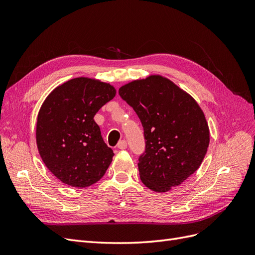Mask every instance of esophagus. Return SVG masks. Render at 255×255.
I'll use <instances>...</instances> for the list:
<instances>
[{
	"instance_id": "1",
	"label": "esophagus",
	"mask_w": 255,
	"mask_h": 255,
	"mask_svg": "<svg viewBox=\"0 0 255 255\" xmlns=\"http://www.w3.org/2000/svg\"><path fill=\"white\" fill-rule=\"evenodd\" d=\"M117 146H118V148H119V149L123 150V149H127V146H128V143H127V141H126V140H120V141L118 142Z\"/></svg>"
}]
</instances>
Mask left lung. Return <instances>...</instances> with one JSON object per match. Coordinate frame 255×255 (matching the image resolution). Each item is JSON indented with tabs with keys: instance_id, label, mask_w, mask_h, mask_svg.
I'll list each match as a JSON object with an SVG mask.
<instances>
[{
	"instance_id": "obj_1",
	"label": "left lung",
	"mask_w": 255,
	"mask_h": 255,
	"mask_svg": "<svg viewBox=\"0 0 255 255\" xmlns=\"http://www.w3.org/2000/svg\"><path fill=\"white\" fill-rule=\"evenodd\" d=\"M143 127L141 182L156 192L179 186L198 170L210 143L205 116L195 99L160 75L133 81L119 89Z\"/></svg>"
}]
</instances>
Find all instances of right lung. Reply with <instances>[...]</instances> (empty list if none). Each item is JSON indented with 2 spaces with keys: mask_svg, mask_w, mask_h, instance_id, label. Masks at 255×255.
Listing matches in <instances>:
<instances>
[{
  "mask_svg": "<svg viewBox=\"0 0 255 255\" xmlns=\"http://www.w3.org/2000/svg\"><path fill=\"white\" fill-rule=\"evenodd\" d=\"M116 96L112 85L76 78L59 85L38 113L36 141L44 165L59 181L84 188L97 183L110 167L114 152L94 120Z\"/></svg>",
  "mask_w": 255,
  "mask_h": 255,
  "instance_id": "add662e5",
  "label": "right lung"
}]
</instances>
